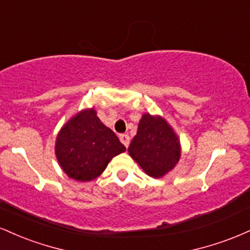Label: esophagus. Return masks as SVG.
Listing matches in <instances>:
<instances>
[{
  "mask_svg": "<svg viewBox=\"0 0 250 250\" xmlns=\"http://www.w3.org/2000/svg\"><path fill=\"white\" fill-rule=\"evenodd\" d=\"M120 141L123 143V146H125V148H128L129 142H130V137H129V135L127 134H122L120 135Z\"/></svg>",
  "mask_w": 250,
  "mask_h": 250,
  "instance_id": "obj_1",
  "label": "esophagus"
}]
</instances>
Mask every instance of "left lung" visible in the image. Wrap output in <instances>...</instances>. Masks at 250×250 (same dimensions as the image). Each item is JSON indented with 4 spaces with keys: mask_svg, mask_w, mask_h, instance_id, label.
Listing matches in <instances>:
<instances>
[{
    "mask_svg": "<svg viewBox=\"0 0 250 250\" xmlns=\"http://www.w3.org/2000/svg\"><path fill=\"white\" fill-rule=\"evenodd\" d=\"M128 153L151 177H162L170 171L181 156L177 135L161 116L145 114Z\"/></svg>",
    "mask_w": 250,
    "mask_h": 250,
    "instance_id": "left-lung-1",
    "label": "left lung"
}]
</instances>
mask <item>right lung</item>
Listing matches in <instances>:
<instances>
[{"mask_svg": "<svg viewBox=\"0 0 250 250\" xmlns=\"http://www.w3.org/2000/svg\"><path fill=\"white\" fill-rule=\"evenodd\" d=\"M125 147L110 128L96 116L94 108L84 109L65 123L56 137L55 154L63 171L76 181H91Z\"/></svg>", "mask_w": 250, "mask_h": 250, "instance_id": "add662e5", "label": "right lung"}]
</instances>
